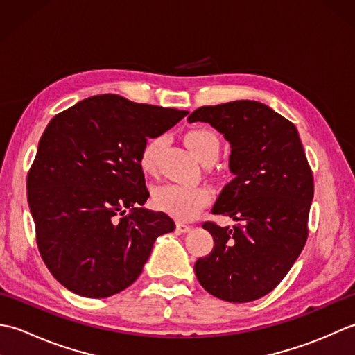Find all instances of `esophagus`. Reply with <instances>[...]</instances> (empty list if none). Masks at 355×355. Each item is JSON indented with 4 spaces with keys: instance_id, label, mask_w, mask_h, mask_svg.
I'll return each instance as SVG.
<instances>
[{
    "instance_id": "34e87169",
    "label": "esophagus",
    "mask_w": 355,
    "mask_h": 355,
    "mask_svg": "<svg viewBox=\"0 0 355 355\" xmlns=\"http://www.w3.org/2000/svg\"><path fill=\"white\" fill-rule=\"evenodd\" d=\"M191 229H192L191 225L183 224V223H177V232H180V233H187Z\"/></svg>"
}]
</instances>
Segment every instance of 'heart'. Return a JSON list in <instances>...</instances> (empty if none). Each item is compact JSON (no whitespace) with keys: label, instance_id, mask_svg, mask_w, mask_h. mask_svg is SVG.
Returning <instances> with one entry per match:
<instances>
[{"label":"heart","instance_id":"b5f03b06","mask_svg":"<svg viewBox=\"0 0 355 355\" xmlns=\"http://www.w3.org/2000/svg\"><path fill=\"white\" fill-rule=\"evenodd\" d=\"M187 148L202 160L206 155H218L220 140L214 131L207 128H197L184 135ZM163 143L162 137L149 139L141 148L139 163L143 172L150 173L155 171L157 154ZM212 201V191L207 186H189V184H163L153 192V205L155 209L168 214L180 221H187L200 214Z\"/></svg>","mask_w":355,"mask_h":355}]
</instances>
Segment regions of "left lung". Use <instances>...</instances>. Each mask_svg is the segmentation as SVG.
Here are the masks:
<instances>
[{"instance_id": "left-lung-1", "label": "left lung", "mask_w": 355, "mask_h": 355, "mask_svg": "<svg viewBox=\"0 0 355 355\" xmlns=\"http://www.w3.org/2000/svg\"><path fill=\"white\" fill-rule=\"evenodd\" d=\"M187 120L209 123L229 141L233 180L212 214L236 221L232 229L202 224L214 248L195 262V275L215 297L252 302L282 281L306 243L314 182L302 141L290 120L254 101L201 107Z\"/></svg>"}]
</instances>
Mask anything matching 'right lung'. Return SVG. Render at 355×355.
<instances>
[{"label": "right lung", "mask_w": 355, "mask_h": 355, "mask_svg": "<svg viewBox=\"0 0 355 355\" xmlns=\"http://www.w3.org/2000/svg\"><path fill=\"white\" fill-rule=\"evenodd\" d=\"M186 111L117 94L80 101L50 120L27 177L36 243L65 288L102 299L141 273L155 239L175 229L149 198L139 157Z\"/></svg>", "instance_id": "1"}]
</instances>
